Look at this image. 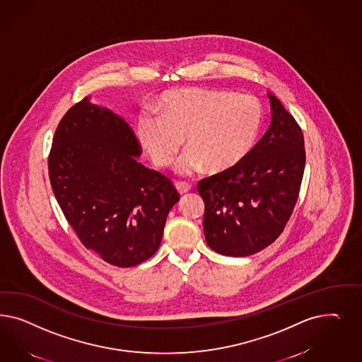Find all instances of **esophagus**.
I'll list each match as a JSON object with an SVG mask.
<instances>
[{
    "mask_svg": "<svg viewBox=\"0 0 362 362\" xmlns=\"http://www.w3.org/2000/svg\"><path fill=\"white\" fill-rule=\"evenodd\" d=\"M176 189H177V192L180 194V195H183V194H187L189 189H191V186L188 185V183H180V182H177L175 185Z\"/></svg>",
    "mask_w": 362,
    "mask_h": 362,
    "instance_id": "34e87169",
    "label": "esophagus"
}]
</instances>
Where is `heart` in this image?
Listing matches in <instances>:
<instances>
[{
  "label": "heart",
  "mask_w": 362,
  "mask_h": 362,
  "mask_svg": "<svg viewBox=\"0 0 362 362\" xmlns=\"http://www.w3.org/2000/svg\"><path fill=\"white\" fill-rule=\"evenodd\" d=\"M159 117L144 114L135 123V138L153 165H173L185 146L191 148L177 162L176 173L191 176L204 168L224 174L240 165L262 135L264 107L251 94L188 88L162 94Z\"/></svg>",
  "instance_id": "heart-1"
}]
</instances>
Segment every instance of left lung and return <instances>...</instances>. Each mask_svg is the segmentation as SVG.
Segmentation results:
<instances>
[{
	"mask_svg": "<svg viewBox=\"0 0 362 362\" xmlns=\"http://www.w3.org/2000/svg\"><path fill=\"white\" fill-rule=\"evenodd\" d=\"M268 97L272 122L251 155L228 173L197 183L206 206V241L226 256H250L274 243L298 197L305 167L303 132L281 102Z\"/></svg>",
	"mask_w": 362,
	"mask_h": 362,
	"instance_id": "left-lung-1",
	"label": "left lung"
}]
</instances>
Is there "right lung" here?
Wrapping results in <instances>:
<instances>
[{
    "label": "right lung",
    "mask_w": 362,
    "mask_h": 362,
    "mask_svg": "<svg viewBox=\"0 0 362 362\" xmlns=\"http://www.w3.org/2000/svg\"><path fill=\"white\" fill-rule=\"evenodd\" d=\"M141 153L124 119L86 97L59 122L47 160L55 199L81 243L122 268L158 251L179 202L167 176L136 160Z\"/></svg>",
    "instance_id": "right-lung-1"
}]
</instances>
